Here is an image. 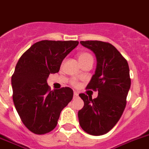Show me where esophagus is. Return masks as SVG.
Wrapping results in <instances>:
<instances>
[{
    "mask_svg": "<svg viewBox=\"0 0 149 149\" xmlns=\"http://www.w3.org/2000/svg\"><path fill=\"white\" fill-rule=\"evenodd\" d=\"M77 97H78V94L77 92H74V99H76Z\"/></svg>",
    "mask_w": 149,
    "mask_h": 149,
    "instance_id": "34e87169",
    "label": "esophagus"
}]
</instances>
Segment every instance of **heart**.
<instances>
[{
  "label": "heart",
  "instance_id": "b5f03b06",
  "mask_svg": "<svg viewBox=\"0 0 149 149\" xmlns=\"http://www.w3.org/2000/svg\"><path fill=\"white\" fill-rule=\"evenodd\" d=\"M77 58H78V61H79L80 64L84 62V61H88V60H93L92 55L91 54L88 53V52H81V53L78 54Z\"/></svg>",
  "mask_w": 149,
  "mask_h": 149
}]
</instances>
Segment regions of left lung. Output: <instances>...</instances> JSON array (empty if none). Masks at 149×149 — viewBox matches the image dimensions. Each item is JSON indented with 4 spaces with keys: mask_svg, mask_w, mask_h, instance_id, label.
<instances>
[{
    "mask_svg": "<svg viewBox=\"0 0 149 149\" xmlns=\"http://www.w3.org/2000/svg\"><path fill=\"white\" fill-rule=\"evenodd\" d=\"M97 60L94 74L87 89L97 91V98L80 94L84 105L77 116L82 130L92 136L107 133L121 117L126 107L131 80L128 62L113 45L101 41H81Z\"/></svg>",
    "mask_w": 149,
    "mask_h": 149,
    "instance_id": "1",
    "label": "left lung"
}]
</instances>
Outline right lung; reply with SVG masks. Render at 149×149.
Returning <instances> with one entry per match:
<instances>
[{
    "label": "right lung",
    "instance_id": "add662e5",
    "mask_svg": "<svg viewBox=\"0 0 149 149\" xmlns=\"http://www.w3.org/2000/svg\"><path fill=\"white\" fill-rule=\"evenodd\" d=\"M77 45V41H39L17 62L11 77L13 103L23 124L33 133L54 130L61 111L72 100V88L50 91L47 79L59 72L64 58Z\"/></svg>",
    "mask_w": 149,
    "mask_h": 149
}]
</instances>
